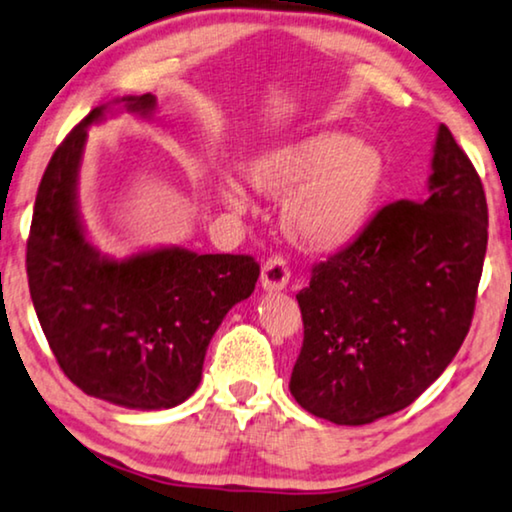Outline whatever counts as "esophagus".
Masks as SVG:
<instances>
[{
  "mask_svg": "<svg viewBox=\"0 0 512 512\" xmlns=\"http://www.w3.org/2000/svg\"><path fill=\"white\" fill-rule=\"evenodd\" d=\"M260 283L267 292H278V290L288 288V283H290L288 262H285L283 257H271V260L264 262Z\"/></svg>",
  "mask_w": 512,
  "mask_h": 512,
  "instance_id": "obj_1",
  "label": "esophagus"
}]
</instances>
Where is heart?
Instances as JSON below:
<instances>
[{"label":"heart","instance_id":"b5f03b06","mask_svg":"<svg viewBox=\"0 0 512 512\" xmlns=\"http://www.w3.org/2000/svg\"><path fill=\"white\" fill-rule=\"evenodd\" d=\"M245 177L269 199H285L283 229L313 252H335L356 241L377 210L386 161L377 147L339 131H316L276 142L245 161ZM227 208H248L234 177L220 182Z\"/></svg>","mask_w":512,"mask_h":512}]
</instances>
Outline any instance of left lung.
<instances>
[{
  "mask_svg": "<svg viewBox=\"0 0 512 512\" xmlns=\"http://www.w3.org/2000/svg\"><path fill=\"white\" fill-rule=\"evenodd\" d=\"M428 199L395 201L311 271L297 295L304 344L290 393L339 426L412 405L468 335L487 252L478 170L442 124Z\"/></svg>",
  "mask_w": 512,
  "mask_h": 512,
  "instance_id": "left-lung-1",
  "label": "left lung"
}]
</instances>
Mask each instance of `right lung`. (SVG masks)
<instances>
[{
  "label": "right lung",
  "instance_id": "1",
  "mask_svg": "<svg viewBox=\"0 0 512 512\" xmlns=\"http://www.w3.org/2000/svg\"><path fill=\"white\" fill-rule=\"evenodd\" d=\"M114 105L152 117V93L95 107L53 152L34 201L27 283L65 377L86 395L128 410H168L201 384L203 358L229 309L255 290L250 255L145 250L100 255L79 217L77 182L86 131Z\"/></svg>",
  "mask_w": 512,
  "mask_h": 512
}]
</instances>
